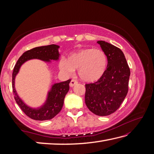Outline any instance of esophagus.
I'll use <instances>...</instances> for the list:
<instances>
[{
  "instance_id": "obj_1",
  "label": "esophagus",
  "mask_w": 154,
  "mask_h": 154,
  "mask_svg": "<svg viewBox=\"0 0 154 154\" xmlns=\"http://www.w3.org/2000/svg\"><path fill=\"white\" fill-rule=\"evenodd\" d=\"M78 83V82H77V81H76V80H75V79H72L71 81V82H70V84H69V86L71 87H73L74 85H77Z\"/></svg>"
}]
</instances>
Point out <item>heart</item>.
I'll use <instances>...</instances> for the list:
<instances>
[{
    "mask_svg": "<svg viewBox=\"0 0 154 154\" xmlns=\"http://www.w3.org/2000/svg\"><path fill=\"white\" fill-rule=\"evenodd\" d=\"M107 57L99 49L83 48L77 50L62 58L59 63L60 70L71 74L74 69H78V75L83 81L93 83L100 79L106 71Z\"/></svg>",
    "mask_w": 154,
    "mask_h": 154,
    "instance_id": "1",
    "label": "heart"
}]
</instances>
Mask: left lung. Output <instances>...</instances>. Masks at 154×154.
<instances>
[{
  "instance_id": "1",
  "label": "left lung",
  "mask_w": 154,
  "mask_h": 154,
  "mask_svg": "<svg viewBox=\"0 0 154 154\" xmlns=\"http://www.w3.org/2000/svg\"><path fill=\"white\" fill-rule=\"evenodd\" d=\"M108 60L106 69L97 82L85 85V104L98 116H108L119 109L128 91L130 70L122 50L98 41Z\"/></svg>"
}]
</instances>
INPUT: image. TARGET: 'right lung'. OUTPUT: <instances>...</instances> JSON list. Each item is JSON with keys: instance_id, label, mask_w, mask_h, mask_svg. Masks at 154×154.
I'll list each match as a JSON object with an SVG mask.
<instances>
[{"instance_id": "add662e5", "label": "right lung", "mask_w": 154, "mask_h": 154, "mask_svg": "<svg viewBox=\"0 0 154 154\" xmlns=\"http://www.w3.org/2000/svg\"><path fill=\"white\" fill-rule=\"evenodd\" d=\"M57 45L51 44L45 46L34 48L28 50L23 54L16 62L12 73V90L14 94V99L20 108L30 119L35 120H51L60 112L63 105L64 99L69 90V83L71 79L63 82L55 83L48 92V98L44 105L38 109H33L27 106L16 93L14 87V81L21 65L32 59H38L45 62L50 60L57 61L60 57Z\"/></svg>"}]
</instances>
